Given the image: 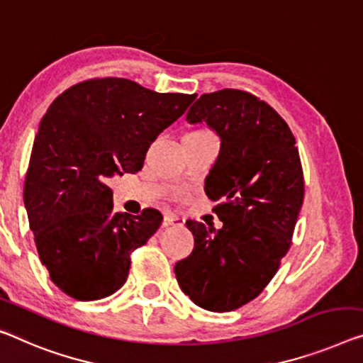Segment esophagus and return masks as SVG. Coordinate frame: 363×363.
Returning <instances> with one entry per match:
<instances>
[{"label":"esophagus","instance_id":"34e87169","mask_svg":"<svg viewBox=\"0 0 363 363\" xmlns=\"http://www.w3.org/2000/svg\"><path fill=\"white\" fill-rule=\"evenodd\" d=\"M183 224H185V220L183 219H180V217H177V216H174V214H167L165 217H164V222H162V225L164 227H172V225H177V227H182Z\"/></svg>","mask_w":363,"mask_h":363}]
</instances>
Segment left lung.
<instances>
[{
    "mask_svg": "<svg viewBox=\"0 0 363 363\" xmlns=\"http://www.w3.org/2000/svg\"><path fill=\"white\" fill-rule=\"evenodd\" d=\"M188 123H208L220 152L206 178V194L222 228L188 220L194 248L175 264L182 291L201 308L224 313L264 291L292 245L305 183L291 128L247 91L203 94Z\"/></svg>",
    "mask_w": 363,
    "mask_h": 363,
    "instance_id": "obj_1",
    "label": "left lung"
}]
</instances>
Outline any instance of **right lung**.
<instances>
[{"label": "right lung", "instance_id": "obj_1", "mask_svg": "<svg viewBox=\"0 0 363 363\" xmlns=\"http://www.w3.org/2000/svg\"><path fill=\"white\" fill-rule=\"evenodd\" d=\"M196 94H159L123 77H94L66 89L43 115L24 182L38 258L55 286L91 302L115 294L130 255L162 214L113 213L115 174L143 169L150 144L185 113Z\"/></svg>", "mask_w": 363, "mask_h": 363}]
</instances>
